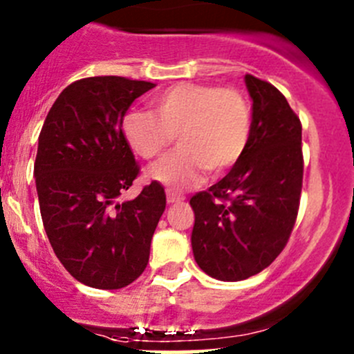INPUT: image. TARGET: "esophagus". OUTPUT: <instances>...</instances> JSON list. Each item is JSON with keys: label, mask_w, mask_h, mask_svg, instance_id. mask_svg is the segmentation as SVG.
Segmentation results:
<instances>
[{"label": "esophagus", "mask_w": 354, "mask_h": 354, "mask_svg": "<svg viewBox=\"0 0 354 354\" xmlns=\"http://www.w3.org/2000/svg\"><path fill=\"white\" fill-rule=\"evenodd\" d=\"M166 198H167V203H178V202H181V200H185L183 195L178 194V192H173V190L166 192Z\"/></svg>", "instance_id": "obj_1"}]
</instances>
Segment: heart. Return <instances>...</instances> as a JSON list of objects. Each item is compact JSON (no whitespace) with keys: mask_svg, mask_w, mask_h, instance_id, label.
I'll return each mask as SVG.
<instances>
[{"mask_svg":"<svg viewBox=\"0 0 354 354\" xmlns=\"http://www.w3.org/2000/svg\"><path fill=\"white\" fill-rule=\"evenodd\" d=\"M154 113L130 109L123 137L144 159L166 154L174 138L180 151L149 167V178L185 190L197 185L203 171L223 174L245 154L252 133V111L240 91L209 84H176L151 99Z\"/></svg>","mask_w":354,"mask_h":354,"instance_id":"obj_1","label":"heart"}]
</instances>
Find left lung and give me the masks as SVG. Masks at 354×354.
Masks as SVG:
<instances>
[{
    "instance_id": "obj_1",
    "label": "left lung",
    "mask_w": 354,
    "mask_h": 354,
    "mask_svg": "<svg viewBox=\"0 0 354 354\" xmlns=\"http://www.w3.org/2000/svg\"><path fill=\"white\" fill-rule=\"evenodd\" d=\"M245 84L253 101L245 154L223 180L190 198L195 262L230 283L255 276L283 252L303 183L299 118L269 82L245 75Z\"/></svg>"
}]
</instances>
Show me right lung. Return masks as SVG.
Wrapping results in <instances>:
<instances>
[{
  "mask_svg": "<svg viewBox=\"0 0 354 354\" xmlns=\"http://www.w3.org/2000/svg\"><path fill=\"white\" fill-rule=\"evenodd\" d=\"M152 87L124 77L82 78L42 124L34 164L42 224L59 262L85 286L124 288L147 267L164 188L152 181L137 198L118 197L138 174L123 118Z\"/></svg>",
  "mask_w": 354,
  "mask_h": 354,
  "instance_id": "add662e5",
  "label": "right lung"
}]
</instances>
